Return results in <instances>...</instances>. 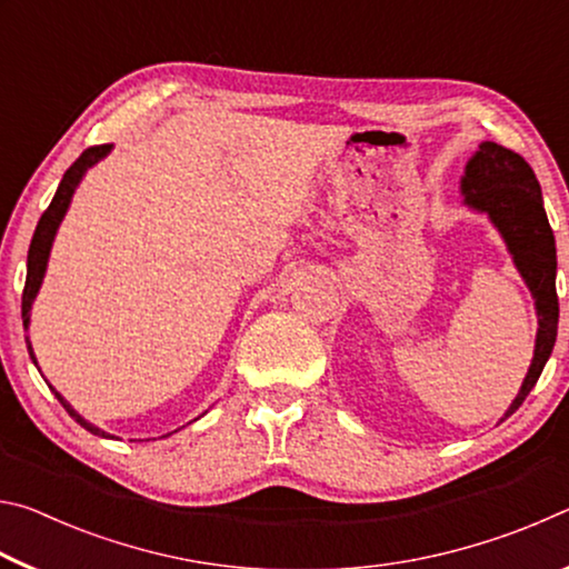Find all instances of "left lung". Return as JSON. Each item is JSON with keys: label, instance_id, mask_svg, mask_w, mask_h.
Segmentation results:
<instances>
[{"label": "left lung", "instance_id": "8db88e82", "mask_svg": "<svg viewBox=\"0 0 569 569\" xmlns=\"http://www.w3.org/2000/svg\"><path fill=\"white\" fill-rule=\"evenodd\" d=\"M461 192H465L467 206L485 210L492 218V223L507 240L509 253L515 256L519 273L525 276L529 291L537 298L539 329L535 359L522 381V389L505 413L509 417L522 407L527 393L535 389L539 373L555 349L557 319H560L555 288V233L545 213L542 190H539L535 170L515 150H507L497 142H481L461 178Z\"/></svg>", "mask_w": 569, "mask_h": 569}]
</instances>
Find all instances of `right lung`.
I'll use <instances>...</instances> for the list:
<instances>
[{"mask_svg": "<svg viewBox=\"0 0 569 569\" xmlns=\"http://www.w3.org/2000/svg\"><path fill=\"white\" fill-rule=\"evenodd\" d=\"M110 148H112V146H92V148L84 150L82 156L72 162L70 170L64 172L60 188H57V192H54L52 203L47 206V210H44L42 218H40V223H37V230H34L32 243H30V253H27V281H24V291H22V319H24V329H27V323H30V308H32L34 296H37V291H40V283H42V278H44L47 258H50V248H52V240H54V233H57V226H60V220H62L64 213H67V206H70V198H72V192H74V188H77V182H80V178L84 176V170L92 168L94 162H98L100 158L108 156ZM27 349H30L32 361L37 363L30 341H27ZM52 391H54V389H52ZM54 397L60 399V403L67 409V413H70V417H72L77 423H80V427H84V429L92 431V435H98V437H108V435H104V431H100L98 427H92L90 421H84V419L80 417V413H77V411L70 407V403H67V401L60 397V393L54 391Z\"/></svg>", "mask_w": 569, "mask_h": 569, "instance_id": "obj_1", "label": "right lung"}]
</instances>
